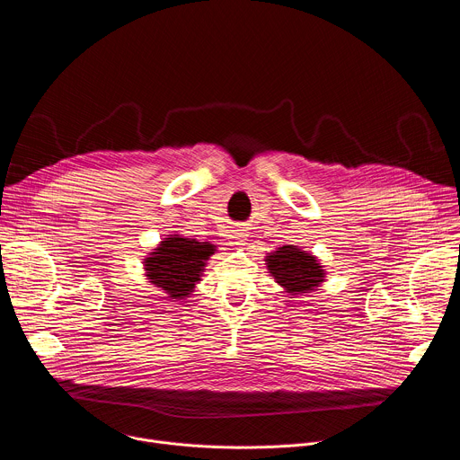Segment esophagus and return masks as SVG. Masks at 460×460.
<instances>
[{
	"mask_svg": "<svg viewBox=\"0 0 460 460\" xmlns=\"http://www.w3.org/2000/svg\"><path fill=\"white\" fill-rule=\"evenodd\" d=\"M233 240H234V245L238 247L247 245V229L242 226H236V229H233Z\"/></svg>",
	"mask_w": 460,
	"mask_h": 460,
	"instance_id": "1",
	"label": "esophagus"
}]
</instances>
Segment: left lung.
I'll use <instances>...</instances> for the list:
<instances>
[{
    "label": "left lung",
    "instance_id": "8db88e82",
    "mask_svg": "<svg viewBox=\"0 0 460 460\" xmlns=\"http://www.w3.org/2000/svg\"><path fill=\"white\" fill-rule=\"evenodd\" d=\"M264 260L268 273L289 298L311 293L325 280V270L320 260L298 245H282Z\"/></svg>",
    "mask_w": 460,
    "mask_h": 460
}]
</instances>
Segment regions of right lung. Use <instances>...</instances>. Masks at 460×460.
<instances>
[{
	"instance_id": "obj_1",
	"label": "right lung",
	"mask_w": 460,
	"mask_h": 460,
	"mask_svg": "<svg viewBox=\"0 0 460 460\" xmlns=\"http://www.w3.org/2000/svg\"><path fill=\"white\" fill-rule=\"evenodd\" d=\"M217 245L199 242L181 234H167L158 247L144 258L147 280L164 291L171 300H183L192 295L196 284L202 280L208 260L215 254Z\"/></svg>"
}]
</instances>
